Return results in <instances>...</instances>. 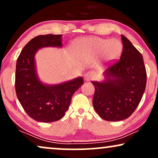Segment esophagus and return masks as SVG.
I'll return each instance as SVG.
<instances>
[{
	"mask_svg": "<svg viewBox=\"0 0 158 158\" xmlns=\"http://www.w3.org/2000/svg\"><path fill=\"white\" fill-rule=\"evenodd\" d=\"M94 77H95V75H94V73L93 72H91V71H88V72L86 73L85 74V79L86 81L91 80L92 79H93Z\"/></svg>",
	"mask_w": 158,
	"mask_h": 158,
	"instance_id": "esophagus-1",
	"label": "esophagus"
}]
</instances>
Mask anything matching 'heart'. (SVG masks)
Returning <instances> with one entry per match:
<instances>
[{
  "label": "heart",
  "mask_w": 158,
  "mask_h": 158,
  "mask_svg": "<svg viewBox=\"0 0 158 158\" xmlns=\"http://www.w3.org/2000/svg\"><path fill=\"white\" fill-rule=\"evenodd\" d=\"M73 52L77 57L86 60L99 57L103 61L110 62L117 59L121 54L122 44L117 39L87 37L77 41Z\"/></svg>",
  "instance_id": "1"
}]
</instances>
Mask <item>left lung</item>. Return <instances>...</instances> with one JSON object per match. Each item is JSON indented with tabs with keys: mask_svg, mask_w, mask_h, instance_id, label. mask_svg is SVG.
<instances>
[{
	"mask_svg": "<svg viewBox=\"0 0 158 158\" xmlns=\"http://www.w3.org/2000/svg\"><path fill=\"white\" fill-rule=\"evenodd\" d=\"M121 38L123 48L119 60L106 70L104 81H92L93 107L107 121L128 118L140 103L147 83L142 55L126 37Z\"/></svg>",
	"mask_w": 158,
	"mask_h": 158,
	"instance_id": "1",
	"label": "left lung"
}]
</instances>
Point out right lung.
<instances>
[{
	"label": "right lung",
	"instance_id": "1",
	"mask_svg": "<svg viewBox=\"0 0 158 158\" xmlns=\"http://www.w3.org/2000/svg\"><path fill=\"white\" fill-rule=\"evenodd\" d=\"M62 47V35H41L25 46L16 65L15 89L25 112L35 121L52 123L60 119L71 104L73 93L84 83L81 77L59 85H44L38 78L35 55L43 47Z\"/></svg>",
	"mask_w": 158,
	"mask_h": 158
}]
</instances>
